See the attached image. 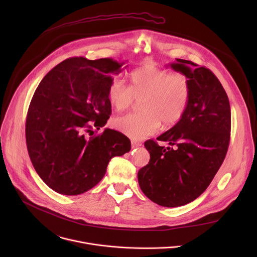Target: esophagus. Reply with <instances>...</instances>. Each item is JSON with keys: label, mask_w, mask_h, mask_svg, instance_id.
I'll return each mask as SVG.
<instances>
[{"label": "esophagus", "mask_w": 257, "mask_h": 257, "mask_svg": "<svg viewBox=\"0 0 257 257\" xmlns=\"http://www.w3.org/2000/svg\"><path fill=\"white\" fill-rule=\"evenodd\" d=\"M131 145H132V148L134 149V148H138V146H140V145H141V143H140L139 141L131 140Z\"/></svg>", "instance_id": "obj_1"}]
</instances>
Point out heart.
Returning a JSON list of instances; mask_svg holds the SVG:
<instances>
[{"label": "heart", "mask_w": 257, "mask_h": 257, "mask_svg": "<svg viewBox=\"0 0 257 257\" xmlns=\"http://www.w3.org/2000/svg\"><path fill=\"white\" fill-rule=\"evenodd\" d=\"M107 97L118 112L140 100L139 114H127L112 121L113 127L134 140L155 134L161 123L172 127L184 116L191 97L189 78L153 64H144L130 74V85L115 77L107 87Z\"/></svg>", "instance_id": "obj_1"}]
</instances>
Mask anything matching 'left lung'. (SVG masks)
Here are the masks:
<instances>
[{
	"mask_svg": "<svg viewBox=\"0 0 257 257\" xmlns=\"http://www.w3.org/2000/svg\"><path fill=\"white\" fill-rule=\"evenodd\" d=\"M171 67L186 75L191 97L184 116L144 146L151 160L138 171L142 192L155 203L176 207L201 195L222 166L230 143L231 107L223 85L213 73L195 63L176 59Z\"/></svg>",
	"mask_w": 257,
	"mask_h": 257,
	"instance_id": "1",
	"label": "left lung"
}]
</instances>
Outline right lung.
Returning a JSON list of instances; mask_svg holds the SVG:
<instances>
[{
    "mask_svg": "<svg viewBox=\"0 0 257 257\" xmlns=\"http://www.w3.org/2000/svg\"><path fill=\"white\" fill-rule=\"evenodd\" d=\"M124 63L69 58L43 78L30 101L26 145L39 176L54 191L78 195L103 178L108 162L131 150L122 133L105 129L112 113L107 87Z\"/></svg>",
    "mask_w": 257,
    "mask_h": 257,
    "instance_id": "obj_1",
    "label": "right lung"
}]
</instances>
